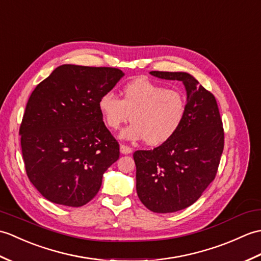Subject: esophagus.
Segmentation results:
<instances>
[{
	"label": "esophagus",
	"instance_id": "esophagus-1",
	"mask_svg": "<svg viewBox=\"0 0 261 261\" xmlns=\"http://www.w3.org/2000/svg\"><path fill=\"white\" fill-rule=\"evenodd\" d=\"M132 148L129 147V146H126V145H124V144H121L120 145V153L121 154H129V153H132Z\"/></svg>",
	"mask_w": 261,
	"mask_h": 261
}]
</instances>
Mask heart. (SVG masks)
<instances>
[{
  "label": "heart",
  "mask_w": 261,
  "mask_h": 261,
  "mask_svg": "<svg viewBox=\"0 0 261 261\" xmlns=\"http://www.w3.org/2000/svg\"><path fill=\"white\" fill-rule=\"evenodd\" d=\"M98 109L108 128L113 130L130 119L134 121L121 132L126 140H145L149 145H161L181 128L188 113V101L179 89L166 88L146 78L127 83L121 99L107 91L98 99Z\"/></svg>",
  "instance_id": "1"
}]
</instances>
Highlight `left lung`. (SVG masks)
I'll list each match as a JSON object with an SVG mask.
<instances>
[{
	"instance_id": "left-lung-1",
	"label": "left lung",
	"mask_w": 261,
	"mask_h": 261,
	"mask_svg": "<svg viewBox=\"0 0 261 261\" xmlns=\"http://www.w3.org/2000/svg\"><path fill=\"white\" fill-rule=\"evenodd\" d=\"M182 82L188 113L171 140L150 150H136V190L148 210L171 213L192 205L217 175L224 146L222 119L216 98L187 72L150 71Z\"/></svg>"
}]
</instances>
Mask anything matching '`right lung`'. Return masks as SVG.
Wrapping results in <instances>:
<instances>
[{
    "label": "right lung",
    "mask_w": 261,
    "mask_h": 261,
    "mask_svg": "<svg viewBox=\"0 0 261 261\" xmlns=\"http://www.w3.org/2000/svg\"><path fill=\"white\" fill-rule=\"evenodd\" d=\"M123 76L117 68L63 65L32 91L19 130L22 156L29 179L47 200L85 205L119 159L98 99Z\"/></svg>",
    "instance_id": "obj_1"
}]
</instances>
